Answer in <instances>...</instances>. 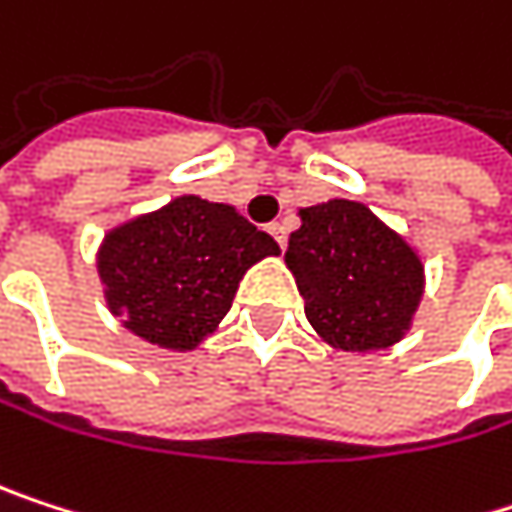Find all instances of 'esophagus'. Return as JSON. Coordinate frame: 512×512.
<instances>
[{
  "mask_svg": "<svg viewBox=\"0 0 512 512\" xmlns=\"http://www.w3.org/2000/svg\"><path fill=\"white\" fill-rule=\"evenodd\" d=\"M267 230H270V233H273V239H276V242H279V245H282V248H285V245H288V227H285V224H282V221H273V224H270V227H267Z\"/></svg>",
  "mask_w": 512,
  "mask_h": 512,
  "instance_id": "esophagus-1",
  "label": "esophagus"
}]
</instances>
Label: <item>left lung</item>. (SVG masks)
I'll use <instances>...</instances> for the list:
<instances>
[{"instance_id":"obj_1","label":"left lung","mask_w":512,"mask_h":512,"mask_svg":"<svg viewBox=\"0 0 512 512\" xmlns=\"http://www.w3.org/2000/svg\"><path fill=\"white\" fill-rule=\"evenodd\" d=\"M300 218L285 264L318 336L360 354L396 345L423 297L414 248L354 200L306 206Z\"/></svg>"}]
</instances>
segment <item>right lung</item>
I'll use <instances>...</instances> for the list:
<instances>
[{
	"mask_svg": "<svg viewBox=\"0 0 512 512\" xmlns=\"http://www.w3.org/2000/svg\"><path fill=\"white\" fill-rule=\"evenodd\" d=\"M279 242L227 203L194 194L107 233L98 273L122 324L173 351H191L227 315L251 264Z\"/></svg>",
	"mask_w": 512,
	"mask_h": 512,
	"instance_id": "obj_1",
	"label": "right lung"
}]
</instances>
